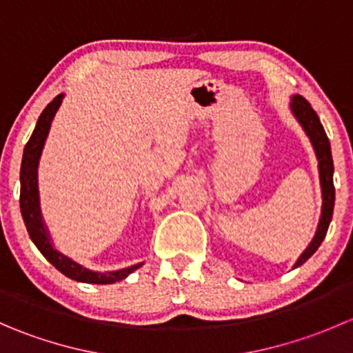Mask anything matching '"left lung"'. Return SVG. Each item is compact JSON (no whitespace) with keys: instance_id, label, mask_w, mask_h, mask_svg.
<instances>
[{"instance_id":"left-lung-1","label":"left lung","mask_w":353,"mask_h":353,"mask_svg":"<svg viewBox=\"0 0 353 353\" xmlns=\"http://www.w3.org/2000/svg\"><path fill=\"white\" fill-rule=\"evenodd\" d=\"M290 110L294 114V117L297 119V123L301 124L304 133L307 134V138L311 140L312 148H314L316 159H318V170H319V184H321V198H323V206H321V216H319L318 229H316L314 237L309 243L307 248L304 249L299 259L295 261L294 268L304 265L325 241L326 232H328V227L331 222V216H333V208H334V186H333V157H331V147L330 140L325 133V128H323L321 121H319L318 114L314 112V109L311 108L307 101L301 95H292L290 99Z\"/></svg>"}]
</instances>
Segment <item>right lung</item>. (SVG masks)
Listing matches in <instances>:
<instances>
[{
    "instance_id": "add662e5",
    "label": "right lung",
    "mask_w": 353,
    "mask_h": 353,
    "mask_svg": "<svg viewBox=\"0 0 353 353\" xmlns=\"http://www.w3.org/2000/svg\"><path fill=\"white\" fill-rule=\"evenodd\" d=\"M63 99H65V94H59L58 97L52 99V102H49L48 108L42 110L37 124H35L34 133H32L30 140L27 141L23 148L22 167H20V212H22L25 227H27L32 243L37 245V249L44 254V258L56 270H59L63 275H66L68 279L83 283H99V285L119 282V280L126 279L130 273H133L134 270L140 268L143 263H138V265L128 266V268L123 270H116V272H94V270L85 268L83 265L73 261V259L68 258L66 254H63L61 251L54 248L51 241V234H49L44 219H42L41 201H39L37 167L42 148H44L49 130H51V123L54 119L56 112H58L59 105H61Z\"/></svg>"
}]
</instances>
